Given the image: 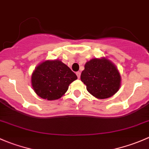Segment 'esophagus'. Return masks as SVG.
Masks as SVG:
<instances>
[{"mask_svg": "<svg viewBox=\"0 0 149 149\" xmlns=\"http://www.w3.org/2000/svg\"><path fill=\"white\" fill-rule=\"evenodd\" d=\"M76 76H77L78 79H80V76H81V72H76Z\"/></svg>", "mask_w": 149, "mask_h": 149, "instance_id": "1", "label": "esophagus"}]
</instances>
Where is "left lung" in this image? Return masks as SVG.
Returning a JSON list of instances; mask_svg holds the SVG:
<instances>
[{
	"mask_svg": "<svg viewBox=\"0 0 149 149\" xmlns=\"http://www.w3.org/2000/svg\"><path fill=\"white\" fill-rule=\"evenodd\" d=\"M81 80L86 86L87 91L100 100L112 97L121 86V76L118 68L104 57L87 61Z\"/></svg>",
	"mask_w": 149,
	"mask_h": 149,
	"instance_id": "8db88e82",
	"label": "left lung"
}]
</instances>
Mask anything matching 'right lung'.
I'll use <instances>...</instances> for the list:
<instances>
[{
  "label": "right lung",
  "mask_w": 149,
  "mask_h": 149,
  "mask_svg": "<svg viewBox=\"0 0 149 149\" xmlns=\"http://www.w3.org/2000/svg\"><path fill=\"white\" fill-rule=\"evenodd\" d=\"M77 76L60 60H47L40 63L33 71L31 83L34 92L45 100L61 98Z\"/></svg>",
  "instance_id": "1"
}]
</instances>
